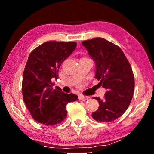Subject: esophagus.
I'll list each match as a JSON object with an SVG mask.
<instances>
[{"instance_id": "34e87169", "label": "esophagus", "mask_w": 154, "mask_h": 154, "mask_svg": "<svg viewBox=\"0 0 154 154\" xmlns=\"http://www.w3.org/2000/svg\"><path fill=\"white\" fill-rule=\"evenodd\" d=\"M88 97H85L83 95H79V100H82V101H86L87 100H88Z\"/></svg>"}]
</instances>
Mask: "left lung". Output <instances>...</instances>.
<instances>
[{
  "mask_svg": "<svg viewBox=\"0 0 154 154\" xmlns=\"http://www.w3.org/2000/svg\"><path fill=\"white\" fill-rule=\"evenodd\" d=\"M95 63L94 77L106 90L103 100L94 97L99 108L92 113L97 121L111 122L125 112L134 94L133 72L123 52L102 38L82 42Z\"/></svg>",
  "mask_w": 154,
  "mask_h": 154,
  "instance_id": "obj_1",
  "label": "left lung"
}]
</instances>
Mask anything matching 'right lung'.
Masks as SVG:
<instances>
[{
	"instance_id": "right-lung-1",
	"label": "right lung",
	"mask_w": 154,
	"mask_h": 154,
	"mask_svg": "<svg viewBox=\"0 0 154 154\" xmlns=\"http://www.w3.org/2000/svg\"><path fill=\"white\" fill-rule=\"evenodd\" d=\"M76 48L75 42H45L29 54L22 80L24 102L35 121L45 125L60 123L67 115L66 104L78 100L52 88L51 79H57L60 65Z\"/></svg>"
}]
</instances>
